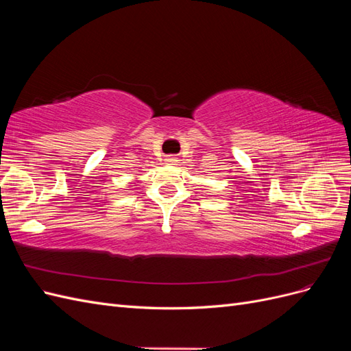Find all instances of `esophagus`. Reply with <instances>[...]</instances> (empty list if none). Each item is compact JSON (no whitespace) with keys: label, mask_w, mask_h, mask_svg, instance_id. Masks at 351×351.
I'll return each instance as SVG.
<instances>
[{"label":"esophagus","mask_w":351,"mask_h":351,"mask_svg":"<svg viewBox=\"0 0 351 351\" xmlns=\"http://www.w3.org/2000/svg\"><path fill=\"white\" fill-rule=\"evenodd\" d=\"M165 162H167L168 165H174V164H177V158L173 156V155H169V156L165 158Z\"/></svg>","instance_id":"1"}]
</instances>
